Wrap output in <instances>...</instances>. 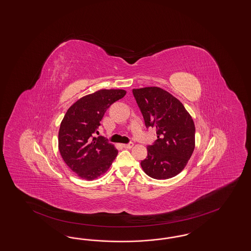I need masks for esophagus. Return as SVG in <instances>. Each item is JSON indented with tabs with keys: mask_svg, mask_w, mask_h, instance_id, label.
Segmentation results:
<instances>
[{
	"mask_svg": "<svg viewBox=\"0 0 251 251\" xmlns=\"http://www.w3.org/2000/svg\"><path fill=\"white\" fill-rule=\"evenodd\" d=\"M132 147H133V143H129V144H124V145H122V147H124V148H126V149H130Z\"/></svg>",
	"mask_w": 251,
	"mask_h": 251,
	"instance_id": "34e87169",
	"label": "esophagus"
}]
</instances>
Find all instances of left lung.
I'll list each match as a JSON object with an SVG mask.
<instances>
[{
    "label": "left lung",
    "instance_id": "left-lung-1",
    "mask_svg": "<svg viewBox=\"0 0 251 251\" xmlns=\"http://www.w3.org/2000/svg\"><path fill=\"white\" fill-rule=\"evenodd\" d=\"M146 127L156 128V139L147 147L141 161L144 172L153 179L166 180L182 172L195 149V124L183 104L158 87L133 89Z\"/></svg>",
    "mask_w": 251,
    "mask_h": 251
}]
</instances>
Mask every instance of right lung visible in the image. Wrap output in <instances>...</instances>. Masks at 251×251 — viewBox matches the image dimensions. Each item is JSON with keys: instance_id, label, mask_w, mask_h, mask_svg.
<instances>
[{"instance_id": "1", "label": "right lung", "mask_w": 251, "mask_h": 251, "mask_svg": "<svg viewBox=\"0 0 251 251\" xmlns=\"http://www.w3.org/2000/svg\"><path fill=\"white\" fill-rule=\"evenodd\" d=\"M125 95L124 90H99L78 99L66 113L58 132V147L65 163L80 178H98L118 155L104 136H95L105 111Z\"/></svg>"}]
</instances>
